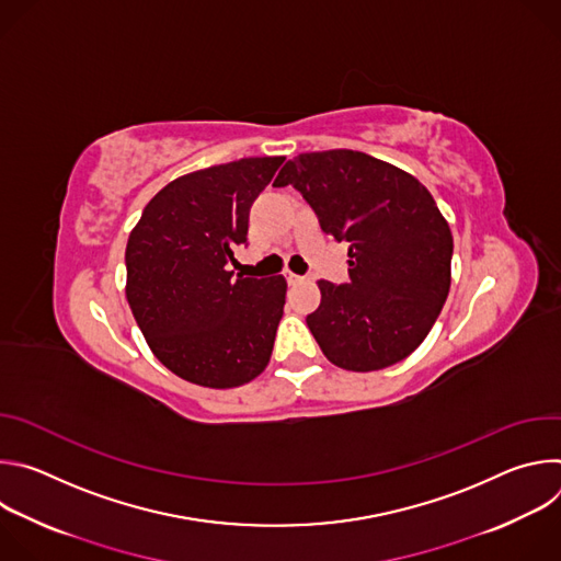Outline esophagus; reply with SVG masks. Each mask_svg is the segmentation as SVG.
<instances>
[{
    "mask_svg": "<svg viewBox=\"0 0 561 561\" xmlns=\"http://www.w3.org/2000/svg\"><path fill=\"white\" fill-rule=\"evenodd\" d=\"M304 279H306V277H301V275H295V273H290V271L286 273V282H288L290 286H295V284H301Z\"/></svg>",
    "mask_w": 561,
    "mask_h": 561,
    "instance_id": "obj_1",
    "label": "esophagus"
}]
</instances>
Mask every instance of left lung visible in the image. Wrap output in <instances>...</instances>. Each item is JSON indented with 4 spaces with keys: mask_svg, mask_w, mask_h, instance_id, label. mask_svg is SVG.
Here are the masks:
<instances>
[{
    "mask_svg": "<svg viewBox=\"0 0 561 561\" xmlns=\"http://www.w3.org/2000/svg\"><path fill=\"white\" fill-rule=\"evenodd\" d=\"M297 188L327 234L348 242L351 282L319 279L306 324L344 370H381L431 333L450 290L453 234L428 188L359 150L301 152L273 186Z\"/></svg>",
    "mask_w": 561,
    "mask_h": 561,
    "instance_id": "1",
    "label": "left lung"
}]
</instances>
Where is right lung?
I'll return each mask as SVG.
<instances>
[{
	"instance_id": "add662e5",
	"label": "right lung",
	"mask_w": 561,
	"mask_h": 561,
	"mask_svg": "<svg viewBox=\"0 0 561 561\" xmlns=\"http://www.w3.org/2000/svg\"><path fill=\"white\" fill-rule=\"evenodd\" d=\"M286 157H244L182 175L144 208L126 244V299L152 351L206 388L255 379L284 314V275H232L249 210Z\"/></svg>"
}]
</instances>
